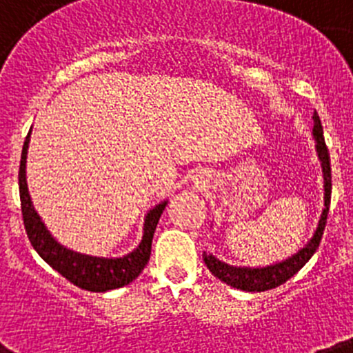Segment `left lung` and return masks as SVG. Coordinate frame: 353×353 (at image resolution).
Listing matches in <instances>:
<instances>
[{
  "label": "left lung",
  "mask_w": 353,
  "mask_h": 353,
  "mask_svg": "<svg viewBox=\"0 0 353 353\" xmlns=\"http://www.w3.org/2000/svg\"><path fill=\"white\" fill-rule=\"evenodd\" d=\"M313 139H315V149L316 157L320 160V167H322L323 174V209L320 214L319 225H316L313 236L310 237L306 244L301 248L299 252L294 253L288 259L281 260V262L269 263L263 268H248V265H230V263L223 262V260L216 259L212 253L204 252V262L208 265L209 271L216 276V278L223 281V283L230 285L234 288H239L244 292H265L271 288L283 285L287 279H290L295 272H299L301 269L306 265L307 260L315 255L316 248H319L320 241L323 236V228L327 223V212H329V205H331V190H332V177H331V157L327 151L325 141H323V128L320 123L319 114H313Z\"/></svg>",
  "instance_id": "8db88e82"
}]
</instances>
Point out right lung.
<instances>
[{"label":"right lung","mask_w":353,"mask_h":353,"mask_svg":"<svg viewBox=\"0 0 353 353\" xmlns=\"http://www.w3.org/2000/svg\"><path fill=\"white\" fill-rule=\"evenodd\" d=\"M31 141V130L28 133L24 145H22L21 167H19V193H21V209L24 218L26 234L31 241V246L37 253L49 263L54 271L65 276L77 287L90 292H107L114 288H121L132 283L145 268L151 256V243H153L154 230L165 205L169 199L161 200L157 205L149 209L144 216L142 225V239L135 250L123 256H94L85 253L75 252L63 246L56 237L50 234L47 225L43 223L42 216L38 214L31 202L30 190L26 181V160L28 148Z\"/></svg>","instance_id":"obj_1"}]
</instances>
